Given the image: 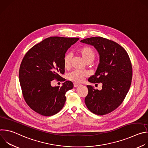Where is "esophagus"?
Masks as SVG:
<instances>
[{
	"label": "esophagus",
	"mask_w": 148,
	"mask_h": 148,
	"mask_svg": "<svg viewBox=\"0 0 148 148\" xmlns=\"http://www.w3.org/2000/svg\"><path fill=\"white\" fill-rule=\"evenodd\" d=\"M81 86V84H77V83H74V87H78Z\"/></svg>",
	"instance_id": "esophagus-1"
}]
</instances>
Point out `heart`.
Listing matches in <instances>:
<instances>
[{
  "label": "heart",
  "mask_w": 148,
  "mask_h": 148,
  "mask_svg": "<svg viewBox=\"0 0 148 148\" xmlns=\"http://www.w3.org/2000/svg\"><path fill=\"white\" fill-rule=\"evenodd\" d=\"M79 53L87 62H92L95 57V53L94 51L88 47L81 48L79 50ZM72 57L73 53L71 52H69L64 56L63 61H64V66L66 68H68L70 66ZM87 75L88 74L86 71L74 70L68 74L67 78L70 81L75 82H81L84 80V78L87 77Z\"/></svg>",
  "instance_id": "obj_1"
}]
</instances>
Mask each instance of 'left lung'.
<instances>
[{"mask_svg": "<svg viewBox=\"0 0 148 148\" xmlns=\"http://www.w3.org/2000/svg\"><path fill=\"white\" fill-rule=\"evenodd\" d=\"M80 41L93 46L97 50L99 63L88 81L102 84L101 90L87 86L88 94L85 98L86 105L95 114H107L119 106L129 91L132 78L130 58L126 50L112 40L93 37Z\"/></svg>", "mask_w": 148, "mask_h": 148, "instance_id": "left-lung-1", "label": "left lung"}]
</instances>
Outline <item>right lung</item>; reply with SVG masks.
I'll return each instance as SVG.
<instances>
[{"label":"right lung","instance_id":"1","mask_svg":"<svg viewBox=\"0 0 148 148\" xmlns=\"http://www.w3.org/2000/svg\"><path fill=\"white\" fill-rule=\"evenodd\" d=\"M79 38L50 37L32 47L25 56L19 69V81L24 99L35 112L44 116L58 113L64 107L66 93L74 86L64 81L62 86L53 87L51 81L62 78L64 57Z\"/></svg>","mask_w":148,"mask_h":148}]
</instances>
